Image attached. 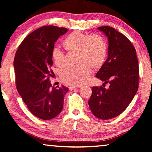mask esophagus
<instances>
[{"label": "esophagus", "mask_w": 152, "mask_h": 152, "mask_svg": "<svg viewBox=\"0 0 152 152\" xmlns=\"http://www.w3.org/2000/svg\"><path fill=\"white\" fill-rule=\"evenodd\" d=\"M76 88V87H74V86H70V87H69V89L70 91H72V90L75 89Z\"/></svg>", "instance_id": "1"}]
</instances>
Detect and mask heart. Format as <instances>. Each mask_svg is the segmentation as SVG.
Wrapping results in <instances>:
<instances>
[{"mask_svg":"<svg viewBox=\"0 0 152 152\" xmlns=\"http://www.w3.org/2000/svg\"><path fill=\"white\" fill-rule=\"evenodd\" d=\"M62 44L68 52L76 53V63H78L61 72V79L66 85L83 84L91 74V68L93 70L100 69L107 56V44L104 38L99 34L74 31L64 38ZM52 58L58 67L65 66L64 55L60 50L54 48Z\"/></svg>","mask_w":152,"mask_h":152,"instance_id":"heart-1","label":"heart"}]
</instances>
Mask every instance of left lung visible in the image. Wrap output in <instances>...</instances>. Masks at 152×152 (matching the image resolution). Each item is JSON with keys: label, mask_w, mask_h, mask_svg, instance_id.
<instances>
[{"label": "left lung", "mask_w": 152, "mask_h": 152, "mask_svg": "<svg viewBox=\"0 0 152 152\" xmlns=\"http://www.w3.org/2000/svg\"><path fill=\"white\" fill-rule=\"evenodd\" d=\"M108 38V58L96 74L104 86L92 88L88 104L95 117L103 120L121 114L138 88L139 66L136 50L125 35L109 26L98 27Z\"/></svg>", "instance_id": "8db88e82"}]
</instances>
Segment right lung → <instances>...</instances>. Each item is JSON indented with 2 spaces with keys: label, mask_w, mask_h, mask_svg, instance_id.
I'll use <instances>...</instances> for the list:
<instances>
[{
  "label": "right lung",
  "mask_w": 152,
  "mask_h": 152,
  "mask_svg": "<svg viewBox=\"0 0 152 152\" xmlns=\"http://www.w3.org/2000/svg\"><path fill=\"white\" fill-rule=\"evenodd\" d=\"M68 31L53 25L32 32L22 41L14 61L16 88L28 109L36 117L49 120L62 111L64 96L69 91L51 86L52 51L55 42Z\"/></svg>",
  "instance_id": "obj_1"
}]
</instances>
